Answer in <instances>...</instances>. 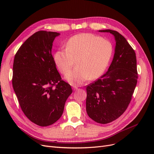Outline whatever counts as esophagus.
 Instances as JSON below:
<instances>
[{
    "label": "esophagus",
    "instance_id": "34e87169",
    "mask_svg": "<svg viewBox=\"0 0 154 154\" xmlns=\"http://www.w3.org/2000/svg\"><path fill=\"white\" fill-rule=\"evenodd\" d=\"M72 89H73L74 91H76V90L78 89V87H76V85H74V86L72 87Z\"/></svg>",
    "mask_w": 154,
    "mask_h": 154
}]
</instances>
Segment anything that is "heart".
<instances>
[{"label":"heart","mask_w":154,"mask_h":154,"mask_svg":"<svg viewBox=\"0 0 154 154\" xmlns=\"http://www.w3.org/2000/svg\"><path fill=\"white\" fill-rule=\"evenodd\" d=\"M112 54L109 41L91 33H80L67 41L66 49L59 50L54 56L59 71L66 74L76 62L77 67L66 76L72 84L80 85L101 76L108 66Z\"/></svg>","instance_id":"heart-1"}]
</instances>
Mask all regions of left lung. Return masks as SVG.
<instances>
[{"label":"left lung","mask_w":154,"mask_h":154,"mask_svg":"<svg viewBox=\"0 0 154 154\" xmlns=\"http://www.w3.org/2000/svg\"><path fill=\"white\" fill-rule=\"evenodd\" d=\"M99 32L114 35V58L107 72L87 87L86 110L94 122L106 124L122 116L132 99L137 82V60L134 50L118 31Z\"/></svg>","instance_id":"obj_1"}]
</instances>
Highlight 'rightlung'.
Masks as SVG:
<instances>
[{"instance_id":"1","label":"right lung","mask_w":154,"mask_h":154,"mask_svg":"<svg viewBox=\"0 0 154 154\" xmlns=\"http://www.w3.org/2000/svg\"><path fill=\"white\" fill-rule=\"evenodd\" d=\"M59 35L57 32H35L20 46L14 58V91L26 117L41 127L60 118L72 92L71 85L62 80L51 54L53 41Z\"/></svg>"}]
</instances>
